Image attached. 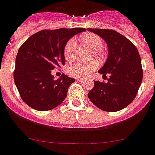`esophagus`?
<instances>
[{
	"label": "esophagus",
	"mask_w": 155,
	"mask_h": 155,
	"mask_svg": "<svg viewBox=\"0 0 155 155\" xmlns=\"http://www.w3.org/2000/svg\"><path fill=\"white\" fill-rule=\"evenodd\" d=\"M76 82H83V79H81V78H76Z\"/></svg>",
	"instance_id": "34e87169"
}]
</instances>
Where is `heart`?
<instances>
[{
  "label": "heart",
  "instance_id": "obj_1",
  "mask_svg": "<svg viewBox=\"0 0 155 155\" xmlns=\"http://www.w3.org/2000/svg\"><path fill=\"white\" fill-rule=\"evenodd\" d=\"M80 41L83 45L91 49V57L94 56L97 58H103L104 52L102 49L103 41L101 38L94 33H85L80 36ZM76 41L70 39L65 45L64 49V58L67 61H71L74 57L76 51ZM97 64L96 61H90L88 63H82L74 61L67 68V73L73 77H85L89 75L93 70L97 69Z\"/></svg>",
  "mask_w": 155,
  "mask_h": 155
}]
</instances>
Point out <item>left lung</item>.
I'll list each match as a JSON object with an SVG mask.
<instances>
[{
    "label": "left lung",
    "instance_id": "8db88e82",
    "mask_svg": "<svg viewBox=\"0 0 155 155\" xmlns=\"http://www.w3.org/2000/svg\"><path fill=\"white\" fill-rule=\"evenodd\" d=\"M87 30L97 34L107 43V59L98 73L103 77L110 76L107 82L94 81L88 98L102 110H120L134 100L142 84L143 70L139 51L130 40L114 30Z\"/></svg>",
    "mask_w": 155,
    "mask_h": 155
}]
</instances>
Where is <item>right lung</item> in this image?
Instances as JSON below:
<instances>
[{
    "label": "right lung",
    "mask_w": 155,
    "mask_h": 155,
    "mask_svg": "<svg viewBox=\"0 0 155 155\" xmlns=\"http://www.w3.org/2000/svg\"><path fill=\"white\" fill-rule=\"evenodd\" d=\"M84 28L41 30L22 45L16 58L14 82L22 101L30 107L46 111L61 104L75 79L62 73L54 79L51 70L65 64L64 49Z\"/></svg>",
    "instance_id": "1"
}]
</instances>
